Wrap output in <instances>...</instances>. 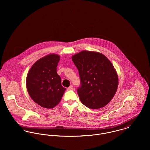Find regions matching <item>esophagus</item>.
<instances>
[{"label":"esophagus","instance_id":"esophagus-1","mask_svg":"<svg viewBox=\"0 0 150 150\" xmlns=\"http://www.w3.org/2000/svg\"><path fill=\"white\" fill-rule=\"evenodd\" d=\"M73 89H74V88H73V86H72V85H71L69 88H67V90H69V91L73 90Z\"/></svg>","mask_w":150,"mask_h":150}]
</instances>
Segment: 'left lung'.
Instances as JSON below:
<instances>
[{"label": "left lung", "instance_id": "obj_1", "mask_svg": "<svg viewBox=\"0 0 150 150\" xmlns=\"http://www.w3.org/2000/svg\"><path fill=\"white\" fill-rule=\"evenodd\" d=\"M81 81L77 89L80 101L91 109L104 107L115 95L118 77L114 66L103 54L82 51L71 57Z\"/></svg>", "mask_w": 150, "mask_h": 150}]
</instances>
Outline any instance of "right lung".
Returning a JSON list of instances; mask_svg holds the SVG:
<instances>
[{"label": "right lung", "mask_w": 150, "mask_h": 150, "mask_svg": "<svg viewBox=\"0 0 150 150\" xmlns=\"http://www.w3.org/2000/svg\"><path fill=\"white\" fill-rule=\"evenodd\" d=\"M59 60V55L48 54L37 61L28 73L27 91L32 99L41 107L52 108L56 106L66 90L57 72Z\"/></svg>", "instance_id": "1"}]
</instances>
